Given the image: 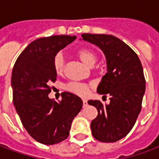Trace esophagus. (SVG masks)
I'll return each mask as SVG.
<instances>
[{
  "label": "esophagus",
  "mask_w": 159,
  "mask_h": 159,
  "mask_svg": "<svg viewBox=\"0 0 159 159\" xmlns=\"http://www.w3.org/2000/svg\"><path fill=\"white\" fill-rule=\"evenodd\" d=\"M83 107H87V105H88V101L86 100H83Z\"/></svg>",
  "instance_id": "esophagus-1"
}]
</instances>
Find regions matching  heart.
Wrapping results in <instances>:
<instances>
[{
	"label": "heart",
	"mask_w": 159,
	"mask_h": 159,
	"mask_svg": "<svg viewBox=\"0 0 159 159\" xmlns=\"http://www.w3.org/2000/svg\"><path fill=\"white\" fill-rule=\"evenodd\" d=\"M76 55L80 60L88 66H92L98 60V55L94 51L89 48H81L76 51ZM66 60L61 52H58L52 58V67L58 75H61L65 71ZM90 85L79 82H70L66 83L64 89L70 93H72L79 96H85L89 93Z\"/></svg>",
	"instance_id": "1"
}]
</instances>
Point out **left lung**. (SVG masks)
Listing matches in <instances>:
<instances>
[{
    "label": "left lung",
    "mask_w": 159,
    "mask_h": 159,
    "mask_svg": "<svg viewBox=\"0 0 159 159\" xmlns=\"http://www.w3.org/2000/svg\"><path fill=\"white\" fill-rule=\"evenodd\" d=\"M82 37L100 47L107 60V72L97 92L110 95L111 101H88L98 111L91 122L92 134L101 142H116L129 133L141 110L146 90L142 65L136 52L116 36L85 33Z\"/></svg>",
    "instance_id": "1"
}]
</instances>
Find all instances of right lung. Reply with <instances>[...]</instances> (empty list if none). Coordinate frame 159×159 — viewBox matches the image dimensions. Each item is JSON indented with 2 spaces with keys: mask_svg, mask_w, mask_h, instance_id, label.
I'll use <instances>...</instances> for the list:
<instances>
[{
  "mask_svg": "<svg viewBox=\"0 0 159 159\" xmlns=\"http://www.w3.org/2000/svg\"><path fill=\"white\" fill-rule=\"evenodd\" d=\"M76 38L63 35L35 40L19 54L12 69L16 111L30 135L44 145L66 140L74 117L83 107L81 98L69 92L62 93L58 102L48 98L50 83L57 79L52 58Z\"/></svg>",
  "mask_w": 159,
  "mask_h": 159,
  "instance_id": "add662e5",
  "label": "right lung"
}]
</instances>
